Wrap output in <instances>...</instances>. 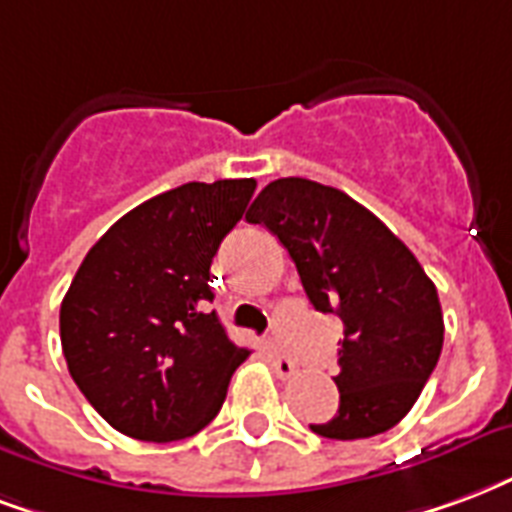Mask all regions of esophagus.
I'll return each instance as SVG.
<instances>
[{
    "instance_id": "34e87169",
    "label": "esophagus",
    "mask_w": 512,
    "mask_h": 512,
    "mask_svg": "<svg viewBox=\"0 0 512 512\" xmlns=\"http://www.w3.org/2000/svg\"><path fill=\"white\" fill-rule=\"evenodd\" d=\"M271 366H274L276 377H282V380L295 377V372H298V366H295L293 358H287L282 352H271Z\"/></svg>"
}]
</instances>
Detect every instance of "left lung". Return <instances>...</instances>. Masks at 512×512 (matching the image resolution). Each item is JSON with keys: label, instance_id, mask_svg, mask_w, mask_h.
<instances>
[{"label": "left lung", "instance_id": "8db88e82", "mask_svg": "<svg viewBox=\"0 0 512 512\" xmlns=\"http://www.w3.org/2000/svg\"><path fill=\"white\" fill-rule=\"evenodd\" d=\"M246 219L266 225L293 257L317 312L342 317L339 410L314 434L363 439L393 429L434 372L442 352L437 287L407 246L342 189L276 179Z\"/></svg>", "mask_w": 512, "mask_h": 512}]
</instances>
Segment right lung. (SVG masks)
<instances>
[{
    "label": "right lung",
    "instance_id": "obj_1",
    "mask_svg": "<svg viewBox=\"0 0 512 512\" xmlns=\"http://www.w3.org/2000/svg\"><path fill=\"white\" fill-rule=\"evenodd\" d=\"M255 179L189 181L140 203L89 249L59 312L67 369L113 429L173 442L206 429L249 350L214 312L211 260Z\"/></svg>",
    "mask_w": 512,
    "mask_h": 512
}]
</instances>
